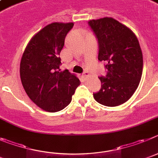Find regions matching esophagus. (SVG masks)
<instances>
[{
	"mask_svg": "<svg viewBox=\"0 0 158 158\" xmlns=\"http://www.w3.org/2000/svg\"><path fill=\"white\" fill-rule=\"evenodd\" d=\"M82 76H84V77H88V76H89V72H87V71H86V72H83V73H82Z\"/></svg>",
	"mask_w": 158,
	"mask_h": 158,
	"instance_id": "obj_1",
	"label": "esophagus"
}]
</instances>
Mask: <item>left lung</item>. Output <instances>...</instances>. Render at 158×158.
I'll return each mask as SVG.
<instances>
[{
  "mask_svg": "<svg viewBox=\"0 0 158 158\" xmlns=\"http://www.w3.org/2000/svg\"><path fill=\"white\" fill-rule=\"evenodd\" d=\"M98 43V60L108 70L100 76L102 87L94 98L103 106L114 107L133 95L143 73V52L138 38L128 27L113 18L88 22Z\"/></svg>",
  "mask_w": 158,
  "mask_h": 158,
  "instance_id": "8db88e82",
  "label": "left lung"
}]
</instances>
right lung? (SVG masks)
Returning <instances> with one entry per match:
<instances>
[{
  "instance_id": "add662e5",
  "label": "right lung",
  "mask_w": 158,
  "mask_h": 158,
  "mask_svg": "<svg viewBox=\"0 0 158 158\" xmlns=\"http://www.w3.org/2000/svg\"><path fill=\"white\" fill-rule=\"evenodd\" d=\"M73 23H52L31 38L20 62V79L31 100L43 110L55 113L72 102L79 79L61 71L60 53Z\"/></svg>"
}]
</instances>
